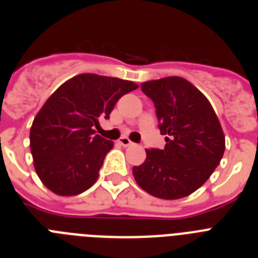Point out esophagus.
Wrapping results in <instances>:
<instances>
[{
    "mask_svg": "<svg viewBox=\"0 0 258 258\" xmlns=\"http://www.w3.org/2000/svg\"><path fill=\"white\" fill-rule=\"evenodd\" d=\"M118 143H120V145H121V146H124V147H129V146H133L134 145V143L132 142V141L129 140V138H126V137H121V138L118 140Z\"/></svg>",
    "mask_w": 258,
    "mask_h": 258,
    "instance_id": "1",
    "label": "esophagus"
}]
</instances>
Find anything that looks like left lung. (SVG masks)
<instances>
[{
	"label": "left lung",
	"mask_w": 258,
	"mask_h": 258,
	"mask_svg": "<svg viewBox=\"0 0 258 258\" xmlns=\"http://www.w3.org/2000/svg\"><path fill=\"white\" fill-rule=\"evenodd\" d=\"M156 108L163 150H146V160L133 166L140 187L155 198L188 197L206 183L225 152L220 120L207 97L183 77L169 76L141 84Z\"/></svg>",
	"instance_id": "1"
}]
</instances>
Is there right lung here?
I'll return each mask as SVG.
<instances>
[{"mask_svg": "<svg viewBox=\"0 0 258 258\" xmlns=\"http://www.w3.org/2000/svg\"><path fill=\"white\" fill-rule=\"evenodd\" d=\"M137 88L127 80L81 74L47 98L32 122L29 142L36 173L50 191L74 197L95 183L113 142L94 134L93 126Z\"/></svg>", "mask_w": 258, "mask_h": 258, "instance_id": "add662e5", "label": "right lung"}]
</instances>
